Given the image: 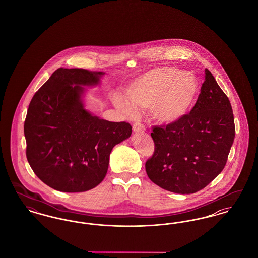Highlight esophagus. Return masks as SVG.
Returning <instances> with one entry per match:
<instances>
[{"instance_id": "1", "label": "esophagus", "mask_w": 258, "mask_h": 258, "mask_svg": "<svg viewBox=\"0 0 258 258\" xmlns=\"http://www.w3.org/2000/svg\"><path fill=\"white\" fill-rule=\"evenodd\" d=\"M133 130H134L135 133H144L146 131L145 126L140 123H135L134 126H133Z\"/></svg>"}]
</instances>
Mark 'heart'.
I'll return each mask as SVG.
<instances>
[{
	"label": "heart",
	"instance_id": "heart-1",
	"mask_svg": "<svg viewBox=\"0 0 258 258\" xmlns=\"http://www.w3.org/2000/svg\"><path fill=\"white\" fill-rule=\"evenodd\" d=\"M125 94L127 99L118 95L112 99L114 106L125 117L134 118L137 108H150L158 123L175 124L194 110L200 84L192 73L163 66L136 77L125 89Z\"/></svg>",
	"mask_w": 258,
	"mask_h": 258
}]
</instances>
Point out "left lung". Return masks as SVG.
I'll return each instance as SVG.
<instances>
[{
  "instance_id": "obj_1",
  "label": "left lung",
  "mask_w": 258,
  "mask_h": 258,
  "mask_svg": "<svg viewBox=\"0 0 258 258\" xmlns=\"http://www.w3.org/2000/svg\"><path fill=\"white\" fill-rule=\"evenodd\" d=\"M151 136L155 152L145 168L163 189L195 194L222 171L235 137L233 112L207 69L194 110L179 123L155 126Z\"/></svg>"
}]
</instances>
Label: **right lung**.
<instances>
[{
  "mask_svg": "<svg viewBox=\"0 0 258 258\" xmlns=\"http://www.w3.org/2000/svg\"><path fill=\"white\" fill-rule=\"evenodd\" d=\"M102 72L60 68L32 98L24 123L26 156L37 177L62 192H82L104 179L111 151L132 125L103 120L85 108V87Z\"/></svg>",
  "mask_w": 258,
  "mask_h": 258,
  "instance_id": "right-lung-1",
  "label": "right lung"
}]
</instances>
